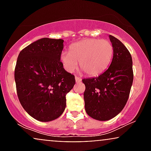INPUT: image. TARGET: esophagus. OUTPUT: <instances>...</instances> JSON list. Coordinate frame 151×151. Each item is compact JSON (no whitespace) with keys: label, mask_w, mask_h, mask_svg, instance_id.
<instances>
[{"label":"esophagus","mask_w":151,"mask_h":151,"mask_svg":"<svg viewBox=\"0 0 151 151\" xmlns=\"http://www.w3.org/2000/svg\"><path fill=\"white\" fill-rule=\"evenodd\" d=\"M75 81L77 83H79L81 81V79L79 77H75Z\"/></svg>","instance_id":"34e87169"}]
</instances>
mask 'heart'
<instances>
[{"label":"heart","instance_id":"1","mask_svg":"<svg viewBox=\"0 0 151 151\" xmlns=\"http://www.w3.org/2000/svg\"><path fill=\"white\" fill-rule=\"evenodd\" d=\"M113 54V46L109 40L87 39L72 44L70 52H62L60 59L68 72H74L79 63L84 73L96 76L108 67Z\"/></svg>","mask_w":151,"mask_h":151}]
</instances>
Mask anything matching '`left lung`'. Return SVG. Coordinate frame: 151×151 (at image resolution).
Here are the masks:
<instances>
[{
    "mask_svg": "<svg viewBox=\"0 0 151 151\" xmlns=\"http://www.w3.org/2000/svg\"><path fill=\"white\" fill-rule=\"evenodd\" d=\"M114 48L109 68L97 77L82 79L85 111L98 121H108L125 106L133 80V62L129 51L119 40L109 35Z\"/></svg>",
    "mask_w": 151,
    "mask_h": 151,
    "instance_id": "8db88e82",
    "label": "left lung"
}]
</instances>
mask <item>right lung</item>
Returning <instances> with one entry per match:
<instances>
[{"mask_svg": "<svg viewBox=\"0 0 151 151\" xmlns=\"http://www.w3.org/2000/svg\"><path fill=\"white\" fill-rule=\"evenodd\" d=\"M62 39L44 37L20 52L15 69V81L22 106L36 120L48 122L58 119L66 107V94L75 79L60 62Z\"/></svg>", "mask_w": 151, "mask_h": 151, "instance_id": "right-lung-1", "label": "right lung"}]
</instances>
